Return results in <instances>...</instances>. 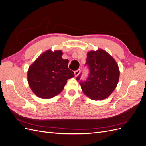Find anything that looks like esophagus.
I'll list each match as a JSON object with an SVG mask.
<instances>
[{
    "mask_svg": "<svg viewBox=\"0 0 146 146\" xmlns=\"http://www.w3.org/2000/svg\"><path fill=\"white\" fill-rule=\"evenodd\" d=\"M80 69H77V70H75L74 71V74H75V76H78V74H80Z\"/></svg>",
    "mask_w": 146,
    "mask_h": 146,
    "instance_id": "34e87169",
    "label": "esophagus"
}]
</instances>
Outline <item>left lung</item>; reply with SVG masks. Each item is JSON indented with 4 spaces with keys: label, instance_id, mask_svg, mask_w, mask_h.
Returning a JSON list of instances; mask_svg holds the SVG:
<instances>
[{
    "label": "left lung",
    "instance_id": "left-lung-1",
    "mask_svg": "<svg viewBox=\"0 0 146 146\" xmlns=\"http://www.w3.org/2000/svg\"><path fill=\"white\" fill-rule=\"evenodd\" d=\"M85 66L89 69L85 80L76 78L87 96L92 100H102L111 94L117 85L119 69L116 61L107 52L102 49L87 54Z\"/></svg>",
    "mask_w": 146,
    "mask_h": 146
}]
</instances>
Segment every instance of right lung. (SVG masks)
I'll return each instance as SVG.
<instances>
[{
    "label": "right lung",
    "mask_w": 146,
    "mask_h": 146,
    "mask_svg": "<svg viewBox=\"0 0 146 146\" xmlns=\"http://www.w3.org/2000/svg\"><path fill=\"white\" fill-rule=\"evenodd\" d=\"M61 50H48L30 66L28 82L31 90L42 99H50L60 94L74 73L68 68L69 60L62 58Z\"/></svg>",
    "instance_id": "1"
}]
</instances>
